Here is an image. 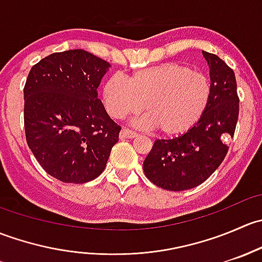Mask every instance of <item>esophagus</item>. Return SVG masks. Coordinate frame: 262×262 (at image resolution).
Segmentation results:
<instances>
[{
  "instance_id": "34e87169",
  "label": "esophagus",
  "mask_w": 262,
  "mask_h": 262,
  "mask_svg": "<svg viewBox=\"0 0 262 262\" xmlns=\"http://www.w3.org/2000/svg\"><path fill=\"white\" fill-rule=\"evenodd\" d=\"M137 136H138V134H137L136 132L129 130V129H121V130H120V134H119V137H120V139H130V138H136Z\"/></svg>"
}]
</instances>
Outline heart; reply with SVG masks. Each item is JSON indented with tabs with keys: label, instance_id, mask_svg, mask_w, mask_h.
Segmentation results:
<instances>
[{
	"label": "heart",
	"instance_id": "1",
	"mask_svg": "<svg viewBox=\"0 0 262 262\" xmlns=\"http://www.w3.org/2000/svg\"><path fill=\"white\" fill-rule=\"evenodd\" d=\"M210 96L209 78L176 62L138 70L126 81L113 75L101 87L102 102L112 118L137 114L143 105L144 125L168 137L194 128L207 112Z\"/></svg>",
	"mask_w": 262,
	"mask_h": 262
}]
</instances>
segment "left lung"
I'll list each match as a JSON object with an SVG mask.
<instances>
[{"label": "left lung", "instance_id": "obj_1", "mask_svg": "<svg viewBox=\"0 0 262 262\" xmlns=\"http://www.w3.org/2000/svg\"><path fill=\"white\" fill-rule=\"evenodd\" d=\"M209 66L212 96L199 123L172 139H157L143 162L147 179L171 191L203 184L228 152L238 120L236 76L218 55L203 52Z\"/></svg>", "mask_w": 262, "mask_h": 262}]
</instances>
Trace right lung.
<instances>
[{
  "mask_svg": "<svg viewBox=\"0 0 262 262\" xmlns=\"http://www.w3.org/2000/svg\"><path fill=\"white\" fill-rule=\"evenodd\" d=\"M110 64L83 49L53 53L33 66L24 87L28 146L41 167L63 182L101 175L120 126L97 87Z\"/></svg>",
  "mask_w": 262,
  "mask_h": 262,
  "instance_id": "1",
  "label": "right lung"
}]
</instances>
